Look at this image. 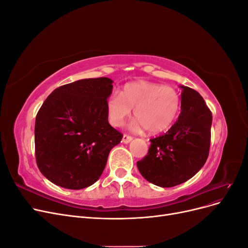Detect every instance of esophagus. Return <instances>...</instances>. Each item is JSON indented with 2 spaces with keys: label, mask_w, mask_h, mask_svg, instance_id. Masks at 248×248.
I'll return each instance as SVG.
<instances>
[{
  "label": "esophagus",
  "mask_w": 248,
  "mask_h": 248,
  "mask_svg": "<svg viewBox=\"0 0 248 248\" xmlns=\"http://www.w3.org/2000/svg\"><path fill=\"white\" fill-rule=\"evenodd\" d=\"M132 137L128 136V134H124L123 138H122V141L124 142V144H128V142H130L132 140Z\"/></svg>",
  "instance_id": "obj_1"
}]
</instances>
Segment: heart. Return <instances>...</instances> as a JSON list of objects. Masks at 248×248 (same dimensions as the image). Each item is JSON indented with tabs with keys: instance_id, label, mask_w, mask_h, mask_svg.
Returning a JSON list of instances; mask_svg holds the SVG:
<instances>
[{
	"instance_id": "b5f03b06",
	"label": "heart",
	"mask_w": 248,
	"mask_h": 248,
	"mask_svg": "<svg viewBox=\"0 0 248 248\" xmlns=\"http://www.w3.org/2000/svg\"><path fill=\"white\" fill-rule=\"evenodd\" d=\"M181 107L180 95L174 88L149 81L126 85L121 93H112L107 100L109 123L121 127L133 108L137 119L131 123L134 131L146 128L158 133L172 124Z\"/></svg>"
}]
</instances>
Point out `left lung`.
<instances>
[{
	"label": "left lung",
	"instance_id": "left-lung-1",
	"mask_svg": "<svg viewBox=\"0 0 248 248\" xmlns=\"http://www.w3.org/2000/svg\"><path fill=\"white\" fill-rule=\"evenodd\" d=\"M180 88L181 112L178 120L162 136L150 140L148 154L137 163L141 176L160 187L186 182L202 168L209 156L211 110L196 90Z\"/></svg>",
	"mask_w": 248,
	"mask_h": 248
}]
</instances>
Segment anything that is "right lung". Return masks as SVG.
Listing matches in <instances>:
<instances>
[{
	"mask_svg": "<svg viewBox=\"0 0 248 248\" xmlns=\"http://www.w3.org/2000/svg\"><path fill=\"white\" fill-rule=\"evenodd\" d=\"M111 91L110 78L79 79L57 88L43 102L36 116L35 155L50 182L82 189L99 179L123 138L108 120Z\"/></svg>",
	"mask_w": 248,
	"mask_h": 248,
	"instance_id": "right-lung-1",
	"label": "right lung"
}]
</instances>
